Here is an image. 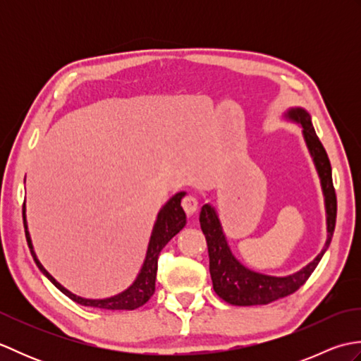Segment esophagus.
<instances>
[{
  "label": "esophagus",
  "instance_id": "esophagus-1",
  "mask_svg": "<svg viewBox=\"0 0 361 361\" xmlns=\"http://www.w3.org/2000/svg\"><path fill=\"white\" fill-rule=\"evenodd\" d=\"M183 209H185L189 216H192V214L198 209V195L197 194H188L185 198H183Z\"/></svg>",
  "mask_w": 361,
  "mask_h": 361
}]
</instances>
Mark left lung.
<instances>
[{
    "instance_id": "1",
    "label": "left lung",
    "mask_w": 361,
    "mask_h": 361,
    "mask_svg": "<svg viewBox=\"0 0 361 361\" xmlns=\"http://www.w3.org/2000/svg\"><path fill=\"white\" fill-rule=\"evenodd\" d=\"M282 118L288 122H295L301 127L305 147H307L313 166L317 169L321 190H323L324 197L327 239L323 250L307 265L299 268L295 273L286 276H271L255 271L245 267L233 255L216 208L211 203L203 204L200 212V226L206 237V242H208L212 287L224 301L233 305L268 304L293 293L309 279V276L315 270L321 257L327 251L334 235L336 220V197L332 183L331 161L327 158L323 144L318 140L307 110L302 109V106H290L282 114Z\"/></svg>"
}]
</instances>
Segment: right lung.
<instances>
[{
    "label": "right lung",
    "instance_id": "right-lung-1",
    "mask_svg": "<svg viewBox=\"0 0 361 361\" xmlns=\"http://www.w3.org/2000/svg\"><path fill=\"white\" fill-rule=\"evenodd\" d=\"M26 181V176H25ZM186 195L185 190L176 192L164 203L163 208L159 209L155 224H153V229L149 239L147 251H145V257L140 273L135 278V281L130 286L122 290L121 293L113 295L109 298H82L74 295L73 291L65 288L62 283L57 282L56 278L42 265L38 260L32 239H30L27 220H26V203L23 206V221H25V233L26 240L29 245L30 255L34 257V262L40 268V271L48 278L54 286H56L62 293H65L68 298H71L74 302L87 305V307H96V309H105V310H135L141 307L149 301L152 295L155 293V279H157V270H158V256L161 250H163L167 242L172 239L173 235L178 234L183 228L186 226V212L181 208V198Z\"/></svg>",
    "mask_w": 361,
    "mask_h": 361
}]
</instances>
